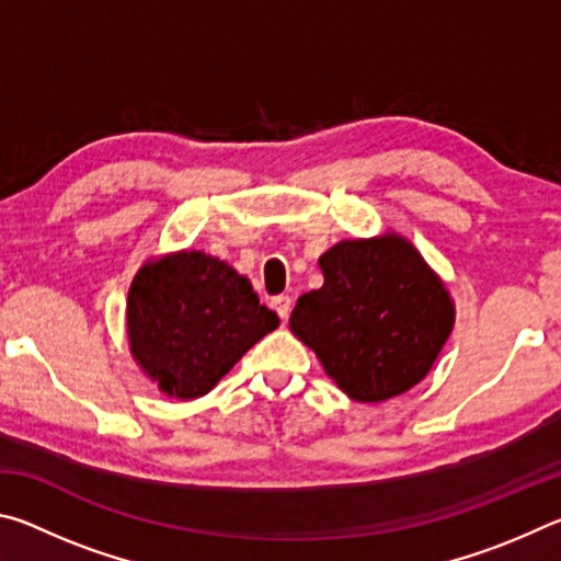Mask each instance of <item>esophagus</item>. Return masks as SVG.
Here are the masks:
<instances>
[{
  "label": "esophagus",
  "instance_id": "1",
  "mask_svg": "<svg viewBox=\"0 0 561 561\" xmlns=\"http://www.w3.org/2000/svg\"><path fill=\"white\" fill-rule=\"evenodd\" d=\"M272 307H274V311H277V314H279L284 321H287L289 311H291V297H287V294H279V297L272 299Z\"/></svg>",
  "mask_w": 561,
  "mask_h": 561
}]
</instances>
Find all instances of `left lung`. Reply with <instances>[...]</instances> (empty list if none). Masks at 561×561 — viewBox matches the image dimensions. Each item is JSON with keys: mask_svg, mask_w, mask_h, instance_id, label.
<instances>
[{"mask_svg": "<svg viewBox=\"0 0 561 561\" xmlns=\"http://www.w3.org/2000/svg\"><path fill=\"white\" fill-rule=\"evenodd\" d=\"M321 289L301 294L289 329L348 398L378 403L411 391L455 324L448 289L396 232L344 240L319 257Z\"/></svg>", "mask_w": 561, "mask_h": 561, "instance_id": "1", "label": "left lung"}]
</instances>
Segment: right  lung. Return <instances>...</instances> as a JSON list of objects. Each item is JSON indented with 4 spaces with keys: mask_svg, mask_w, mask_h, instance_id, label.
Returning a JSON list of instances; mask_svg holds the SVG:
<instances>
[{
    "mask_svg": "<svg viewBox=\"0 0 561 561\" xmlns=\"http://www.w3.org/2000/svg\"><path fill=\"white\" fill-rule=\"evenodd\" d=\"M130 354L165 396L210 393L279 317L252 284L205 252H173L138 270L128 289Z\"/></svg>",
    "mask_w": 561,
    "mask_h": 561,
    "instance_id": "1",
    "label": "right lung"
}]
</instances>
